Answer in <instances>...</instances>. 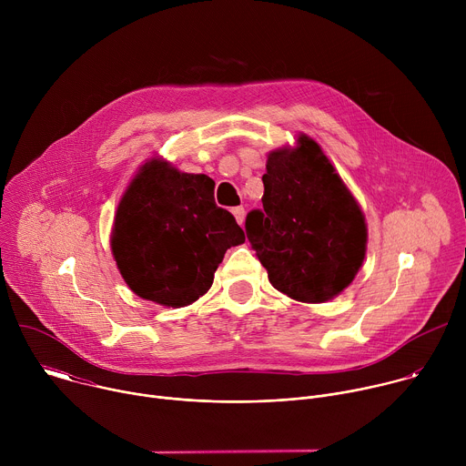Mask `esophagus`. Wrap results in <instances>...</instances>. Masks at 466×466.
<instances>
[{
  "instance_id": "34e87169",
  "label": "esophagus",
  "mask_w": 466,
  "mask_h": 466,
  "mask_svg": "<svg viewBox=\"0 0 466 466\" xmlns=\"http://www.w3.org/2000/svg\"><path fill=\"white\" fill-rule=\"evenodd\" d=\"M232 216L236 218V221H238L239 225H243V221H245V208H243V207L232 208Z\"/></svg>"
}]
</instances>
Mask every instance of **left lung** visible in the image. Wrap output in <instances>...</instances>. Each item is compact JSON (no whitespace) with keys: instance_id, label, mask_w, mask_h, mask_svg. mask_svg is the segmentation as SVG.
Segmentation results:
<instances>
[{"instance_id":"1","label":"left lung","mask_w":466,"mask_h":466,"mask_svg":"<svg viewBox=\"0 0 466 466\" xmlns=\"http://www.w3.org/2000/svg\"><path fill=\"white\" fill-rule=\"evenodd\" d=\"M263 210L247 216V238L275 289L320 304L347 289L367 252L356 197L308 135L268 155Z\"/></svg>"}]
</instances>
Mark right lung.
<instances>
[{"label": "right lung", "instance_id": "add662e5", "mask_svg": "<svg viewBox=\"0 0 466 466\" xmlns=\"http://www.w3.org/2000/svg\"><path fill=\"white\" fill-rule=\"evenodd\" d=\"M216 182L147 158L123 191L110 248L125 284L146 300L184 308L203 297L227 248L245 243L234 216L214 201Z\"/></svg>", "mask_w": 466, "mask_h": 466}]
</instances>
